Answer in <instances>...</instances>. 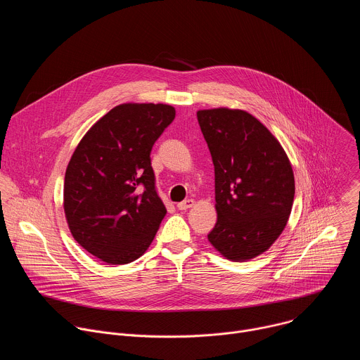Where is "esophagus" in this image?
<instances>
[{"label": "esophagus", "mask_w": 360, "mask_h": 360, "mask_svg": "<svg viewBox=\"0 0 360 360\" xmlns=\"http://www.w3.org/2000/svg\"><path fill=\"white\" fill-rule=\"evenodd\" d=\"M193 205H195V200H193V199H185L184 202H179V203H178V210H179V211H186V210L192 208Z\"/></svg>", "instance_id": "34e87169"}]
</instances>
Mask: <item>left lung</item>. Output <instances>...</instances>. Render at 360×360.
Returning a JSON list of instances; mask_svg holds the SVG:
<instances>
[{
	"mask_svg": "<svg viewBox=\"0 0 360 360\" xmlns=\"http://www.w3.org/2000/svg\"><path fill=\"white\" fill-rule=\"evenodd\" d=\"M215 167L218 221L211 245L233 262L268 250L283 232L295 196V176L281 142L242 110L196 112Z\"/></svg>",
	"mask_w": 360,
	"mask_h": 360,
	"instance_id": "1",
	"label": "left lung"
}]
</instances>
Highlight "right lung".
Here are the masks:
<instances>
[{
    "label": "right lung",
    "mask_w": 360,
    "mask_h": 360,
    "mask_svg": "<svg viewBox=\"0 0 360 360\" xmlns=\"http://www.w3.org/2000/svg\"><path fill=\"white\" fill-rule=\"evenodd\" d=\"M167 104L117 105L77 145L65 172L64 212L74 239L108 265L134 262L167 210L155 191L150 149L174 121Z\"/></svg>",
    "instance_id": "obj_1"
}]
</instances>
